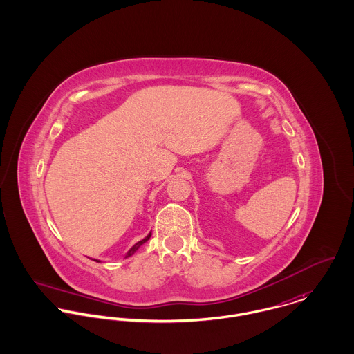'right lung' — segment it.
Returning a JSON list of instances; mask_svg holds the SVG:
<instances>
[{
  "mask_svg": "<svg viewBox=\"0 0 354 354\" xmlns=\"http://www.w3.org/2000/svg\"><path fill=\"white\" fill-rule=\"evenodd\" d=\"M150 237H151V233H149V236H147V237H145L143 240H140L139 243H136V244H135V245H133V247H132V248L128 251V253H127V256H125V257H129V256H132V254L136 252V251H138V250H139V248H140V247H142V245H143L146 241H149V240H150ZM95 261H98V260H95Z\"/></svg>",
  "mask_w": 354,
  "mask_h": 354,
  "instance_id": "add662e5",
  "label": "right lung"
}]
</instances>
